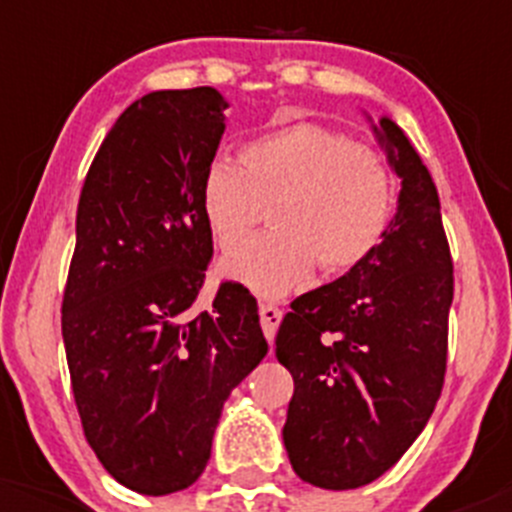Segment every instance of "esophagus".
I'll return each instance as SVG.
<instances>
[{
	"label": "esophagus",
	"mask_w": 512,
	"mask_h": 512,
	"mask_svg": "<svg viewBox=\"0 0 512 512\" xmlns=\"http://www.w3.org/2000/svg\"><path fill=\"white\" fill-rule=\"evenodd\" d=\"M282 317H285V312H282L280 307H275V304H260V322H262V332H265L267 342H270V344H272V339H275L277 327H280Z\"/></svg>",
	"instance_id": "obj_1"
}]
</instances>
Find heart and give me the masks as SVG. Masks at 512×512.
Returning <instances> with one entry per match:
<instances>
[{"label":"heart","mask_w":512,"mask_h":512,"mask_svg":"<svg viewBox=\"0 0 512 512\" xmlns=\"http://www.w3.org/2000/svg\"><path fill=\"white\" fill-rule=\"evenodd\" d=\"M396 175L379 151L322 123H282L218 156L200 180V213L220 250L235 247L272 203L270 232L227 255L220 272L260 297H282L314 267L344 275L389 235Z\"/></svg>","instance_id":"obj_1"}]
</instances>
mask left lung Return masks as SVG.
Instances as JSON below:
<instances>
[{
    "label": "left lung",
    "instance_id": "left-lung-1",
    "mask_svg": "<svg viewBox=\"0 0 512 512\" xmlns=\"http://www.w3.org/2000/svg\"><path fill=\"white\" fill-rule=\"evenodd\" d=\"M374 128L401 178L379 250L332 285L292 302L277 359L294 379L285 448L294 473L349 490L389 471L416 441L443 389L453 260L436 185L389 118Z\"/></svg>",
    "mask_w": 512,
    "mask_h": 512
}]
</instances>
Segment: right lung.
<instances>
[{
	"instance_id": "obj_1",
	"label": "right lung",
	"mask_w": 512,
	"mask_h": 512,
	"mask_svg": "<svg viewBox=\"0 0 512 512\" xmlns=\"http://www.w3.org/2000/svg\"><path fill=\"white\" fill-rule=\"evenodd\" d=\"M225 108L210 86L131 103L103 138L76 210L61 302L71 389L98 461L143 495L200 478L225 399L267 354L257 299L237 282L188 317L213 260L200 180Z\"/></svg>"
}]
</instances>
